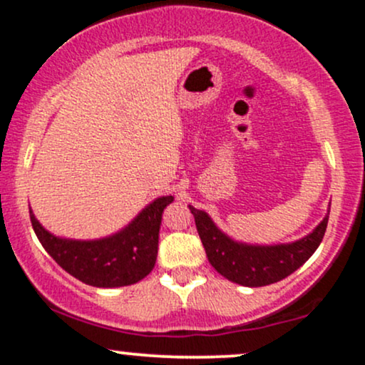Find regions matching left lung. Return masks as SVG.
<instances>
[{
	"label": "left lung",
	"instance_id": "obj_1",
	"mask_svg": "<svg viewBox=\"0 0 365 365\" xmlns=\"http://www.w3.org/2000/svg\"><path fill=\"white\" fill-rule=\"evenodd\" d=\"M190 211L195 217L197 232L211 266L226 279L244 287H266L299 269L319 247L329 217L328 211V216L302 240L293 244L259 247L233 242L216 228L206 212L192 206Z\"/></svg>",
	"mask_w": 365,
	"mask_h": 365
}]
</instances>
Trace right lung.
<instances>
[{
    "label": "right lung",
    "instance_id": "1",
    "mask_svg": "<svg viewBox=\"0 0 365 365\" xmlns=\"http://www.w3.org/2000/svg\"><path fill=\"white\" fill-rule=\"evenodd\" d=\"M173 197H159L149 204L123 232L103 240L78 242L46 232L31 211L37 238L66 273L98 288L127 287L145 278L158 257V238L165 207Z\"/></svg>",
    "mask_w": 365,
    "mask_h": 365
}]
</instances>
